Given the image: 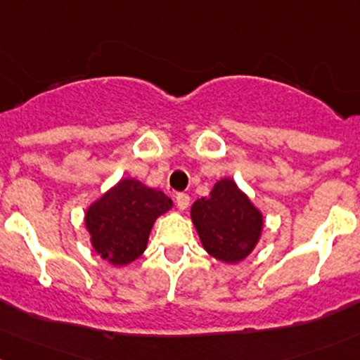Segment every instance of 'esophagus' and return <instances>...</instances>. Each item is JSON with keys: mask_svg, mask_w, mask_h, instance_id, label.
Listing matches in <instances>:
<instances>
[{"mask_svg": "<svg viewBox=\"0 0 360 360\" xmlns=\"http://www.w3.org/2000/svg\"><path fill=\"white\" fill-rule=\"evenodd\" d=\"M176 206H179L180 211L187 210L188 205H191V198H188L187 194H184V192H180V194H176Z\"/></svg>", "mask_w": 360, "mask_h": 360, "instance_id": "obj_1", "label": "esophagus"}]
</instances>
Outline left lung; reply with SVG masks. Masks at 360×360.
<instances>
[{"instance_id":"1","label":"left lung","mask_w":360,"mask_h":360,"mask_svg":"<svg viewBox=\"0 0 360 360\" xmlns=\"http://www.w3.org/2000/svg\"><path fill=\"white\" fill-rule=\"evenodd\" d=\"M191 218L202 248L217 260L237 263L260 240L263 214L232 179L214 184L207 198L191 207Z\"/></svg>"}]
</instances>
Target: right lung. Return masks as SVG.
<instances>
[{
	"label": "right lung",
	"mask_w": 360,
	"mask_h": 360,
	"mask_svg": "<svg viewBox=\"0 0 360 360\" xmlns=\"http://www.w3.org/2000/svg\"><path fill=\"white\" fill-rule=\"evenodd\" d=\"M172 206L165 192L135 179L120 180L84 214L91 246L112 265H128L146 251L154 221Z\"/></svg>",
	"instance_id": "obj_1"
}]
</instances>
